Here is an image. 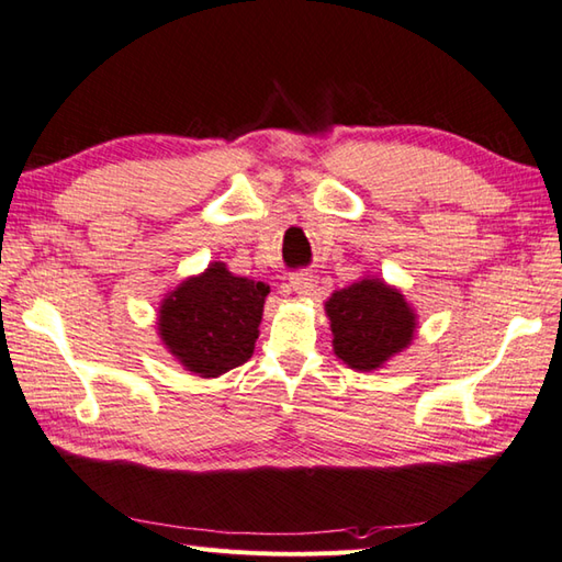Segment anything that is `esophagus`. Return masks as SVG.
Masks as SVG:
<instances>
[{
  "label": "esophagus",
  "instance_id": "1",
  "mask_svg": "<svg viewBox=\"0 0 562 562\" xmlns=\"http://www.w3.org/2000/svg\"><path fill=\"white\" fill-rule=\"evenodd\" d=\"M291 285H293V291L301 295V297H307V295H313V291H315V279H313V273H307V271H297V273H293L291 277Z\"/></svg>",
  "mask_w": 562,
  "mask_h": 562
}]
</instances>
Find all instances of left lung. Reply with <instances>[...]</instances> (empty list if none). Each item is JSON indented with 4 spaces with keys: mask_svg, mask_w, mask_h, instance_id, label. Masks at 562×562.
I'll return each instance as SVG.
<instances>
[{
    "mask_svg": "<svg viewBox=\"0 0 562 562\" xmlns=\"http://www.w3.org/2000/svg\"><path fill=\"white\" fill-rule=\"evenodd\" d=\"M335 353L357 371H373L403 351L415 335V313L403 293L363 279L331 293L325 303Z\"/></svg>",
    "mask_w": 562,
    "mask_h": 562,
    "instance_id": "obj_1",
    "label": "left lung"
}]
</instances>
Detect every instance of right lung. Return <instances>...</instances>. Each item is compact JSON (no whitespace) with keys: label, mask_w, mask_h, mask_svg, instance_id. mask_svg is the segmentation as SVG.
Here are the masks:
<instances>
[{"label":"right lung","mask_w":562,"mask_h":562,"mask_svg":"<svg viewBox=\"0 0 562 562\" xmlns=\"http://www.w3.org/2000/svg\"><path fill=\"white\" fill-rule=\"evenodd\" d=\"M269 285L233 277L215 261L165 297L159 335L167 349L201 378H215L243 366L259 337Z\"/></svg>","instance_id":"right-lung-1"}]
</instances>
